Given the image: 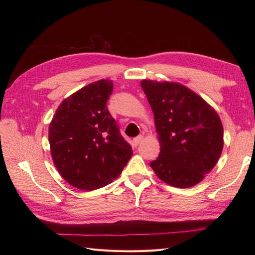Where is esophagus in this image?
I'll list each match as a JSON object with an SVG mask.
<instances>
[{"label":"esophagus","instance_id":"1","mask_svg":"<svg viewBox=\"0 0 255 255\" xmlns=\"http://www.w3.org/2000/svg\"><path fill=\"white\" fill-rule=\"evenodd\" d=\"M142 139H143V136H137V137H135L134 139H133V145H135V146H137L138 144H139L141 141H142Z\"/></svg>","mask_w":255,"mask_h":255}]
</instances>
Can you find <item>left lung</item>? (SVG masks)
I'll list each match as a JSON object with an SVG mask.
<instances>
[{
  "instance_id": "8db88e82",
  "label": "left lung",
  "mask_w": 255,
  "mask_h": 255,
  "mask_svg": "<svg viewBox=\"0 0 255 255\" xmlns=\"http://www.w3.org/2000/svg\"><path fill=\"white\" fill-rule=\"evenodd\" d=\"M160 144L150 167L159 180L179 188L201 182L223 149L219 115L203 98L177 82L142 80Z\"/></svg>"
}]
</instances>
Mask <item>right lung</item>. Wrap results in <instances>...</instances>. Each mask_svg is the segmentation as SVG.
<instances>
[{
  "mask_svg": "<svg viewBox=\"0 0 255 255\" xmlns=\"http://www.w3.org/2000/svg\"><path fill=\"white\" fill-rule=\"evenodd\" d=\"M113 88L112 80L86 85L59 104L50 122L53 163L75 188L89 191L106 186L133 155L106 107Z\"/></svg>",
  "mask_w": 255,
  "mask_h": 255,
  "instance_id": "1",
  "label": "right lung"
}]
</instances>
